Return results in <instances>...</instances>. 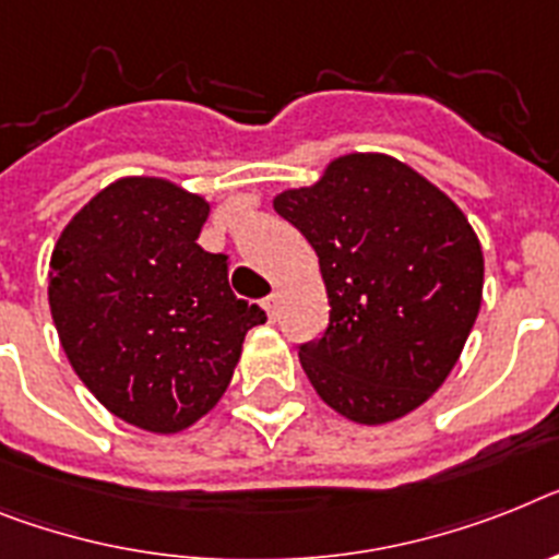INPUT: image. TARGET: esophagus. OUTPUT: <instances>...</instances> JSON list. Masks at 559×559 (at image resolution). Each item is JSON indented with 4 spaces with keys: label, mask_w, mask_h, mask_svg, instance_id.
<instances>
[{
    "label": "esophagus",
    "mask_w": 559,
    "mask_h": 559,
    "mask_svg": "<svg viewBox=\"0 0 559 559\" xmlns=\"http://www.w3.org/2000/svg\"><path fill=\"white\" fill-rule=\"evenodd\" d=\"M261 307H264V312H266V321H275V318H278V295H270V298H264V301H261Z\"/></svg>",
    "instance_id": "1"
}]
</instances>
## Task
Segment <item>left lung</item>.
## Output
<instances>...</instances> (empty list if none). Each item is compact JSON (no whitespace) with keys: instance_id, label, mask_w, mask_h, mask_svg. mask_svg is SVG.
Returning a JSON list of instances; mask_svg holds the SVG:
<instances>
[{"instance_id":"left-lung-1","label":"left lung","mask_w":559,"mask_h":559,"mask_svg":"<svg viewBox=\"0 0 559 559\" xmlns=\"http://www.w3.org/2000/svg\"><path fill=\"white\" fill-rule=\"evenodd\" d=\"M272 207L316 250L330 326L301 346L332 412L383 426L424 406L461 358L483 301V250L463 210L406 162L346 153Z\"/></svg>"}]
</instances>
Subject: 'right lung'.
Segmentation results:
<instances>
[{
  "label": "right lung",
  "instance_id": "add662e5",
  "mask_svg": "<svg viewBox=\"0 0 559 559\" xmlns=\"http://www.w3.org/2000/svg\"><path fill=\"white\" fill-rule=\"evenodd\" d=\"M207 215L210 201L170 178L124 176L50 252V316L70 367L110 415L153 435L199 424L266 321L229 289L227 255L195 243Z\"/></svg>",
  "mask_w": 559,
  "mask_h": 559
}]
</instances>
